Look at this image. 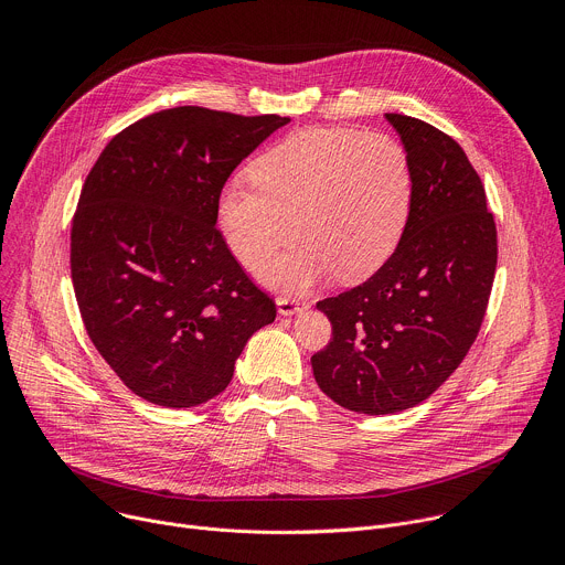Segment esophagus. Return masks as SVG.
I'll return each mask as SVG.
<instances>
[{"label":"esophagus","mask_w":565,"mask_h":565,"mask_svg":"<svg viewBox=\"0 0 565 565\" xmlns=\"http://www.w3.org/2000/svg\"><path fill=\"white\" fill-rule=\"evenodd\" d=\"M303 308H306V303L299 301V299H292V297H279V299H277V312H279L281 317L297 315V312H301Z\"/></svg>","instance_id":"esophagus-1"}]
</instances>
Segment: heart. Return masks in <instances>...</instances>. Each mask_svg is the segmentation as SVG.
I'll list each match as a JSON object with an SVG mask.
<instances>
[{
    "label": "heart",
    "instance_id": "b5f03b06",
    "mask_svg": "<svg viewBox=\"0 0 565 565\" xmlns=\"http://www.w3.org/2000/svg\"><path fill=\"white\" fill-rule=\"evenodd\" d=\"M250 177L257 188L232 185L221 194L218 227L250 270L266 266L295 232L303 238L262 270L279 290L297 292L331 275L349 284L369 279L409 223L412 166L386 134L306 127L264 151Z\"/></svg>",
    "mask_w": 565,
    "mask_h": 565
}]
</instances>
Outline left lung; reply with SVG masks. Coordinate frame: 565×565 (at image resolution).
<instances>
[{"mask_svg": "<svg viewBox=\"0 0 565 565\" xmlns=\"http://www.w3.org/2000/svg\"><path fill=\"white\" fill-rule=\"evenodd\" d=\"M386 120L412 166L409 223L371 279L317 301L333 340L310 358L319 388L366 416L420 405L458 369L497 273L494 216L462 147L418 118Z\"/></svg>", "mask_w": 565, "mask_h": 565, "instance_id": "8db88e82", "label": "left lung"}]
</instances>
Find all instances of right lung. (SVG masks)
I'll list each match as a JSON object with an SVG mask.
<instances>
[{
    "mask_svg": "<svg viewBox=\"0 0 565 565\" xmlns=\"http://www.w3.org/2000/svg\"><path fill=\"white\" fill-rule=\"evenodd\" d=\"M281 116L174 107L122 129L89 172L71 227L85 329L142 399L190 409L232 380L275 301L216 230L218 196Z\"/></svg>",
    "mask_w": 565,
    "mask_h": 565,
    "instance_id": "obj_1",
    "label": "right lung"
}]
</instances>
